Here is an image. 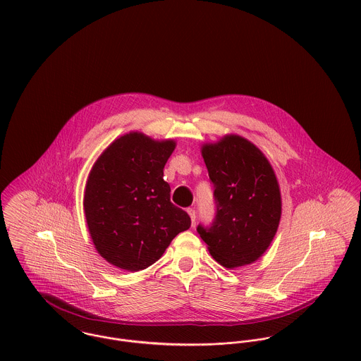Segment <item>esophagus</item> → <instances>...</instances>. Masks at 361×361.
I'll return each mask as SVG.
<instances>
[{
  "label": "esophagus",
  "instance_id": "34e87169",
  "mask_svg": "<svg viewBox=\"0 0 361 361\" xmlns=\"http://www.w3.org/2000/svg\"><path fill=\"white\" fill-rule=\"evenodd\" d=\"M188 214L192 219V224H195L196 222V209L195 208H188Z\"/></svg>",
  "mask_w": 361,
  "mask_h": 361
}]
</instances>
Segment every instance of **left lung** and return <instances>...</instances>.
Returning <instances> with one entry per match:
<instances>
[{"label":"left lung","mask_w":361,"mask_h":361,"mask_svg":"<svg viewBox=\"0 0 361 361\" xmlns=\"http://www.w3.org/2000/svg\"><path fill=\"white\" fill-rule=\"evenodd\" d=\"M214 183L216 215L197 226L212 258L225 268L252 264L269 247L281 221L279 183L268 158L250 140L225 135L202 146Z\"/></svg>","instance_id":"left-lung-1"}]
</instances>
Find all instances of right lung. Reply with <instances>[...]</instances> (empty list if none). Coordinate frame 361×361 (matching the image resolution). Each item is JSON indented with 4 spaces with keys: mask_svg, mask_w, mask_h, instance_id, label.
Returning a JSON list of instances; mask_svg holds the SVG:
<instances>
[{
    "mask_svg": "<svg viewBox=\"0 0 361 361\" xmlns=\"http://www.w3.org/2000/svg\"><path fill=\"white\" fill-rule=\"evenodd\" d=\"M172 139L142 132L115 139L89 173L83 209L97 253L116 268L142 271L159 259L172 239L190 228V216L171 203L164 166Z\"/></svg>",
    "mask_w": 361,
    "mask_h": 361,
    "instance_id": "1",
    "label": "right lung"
}]
</instances>
